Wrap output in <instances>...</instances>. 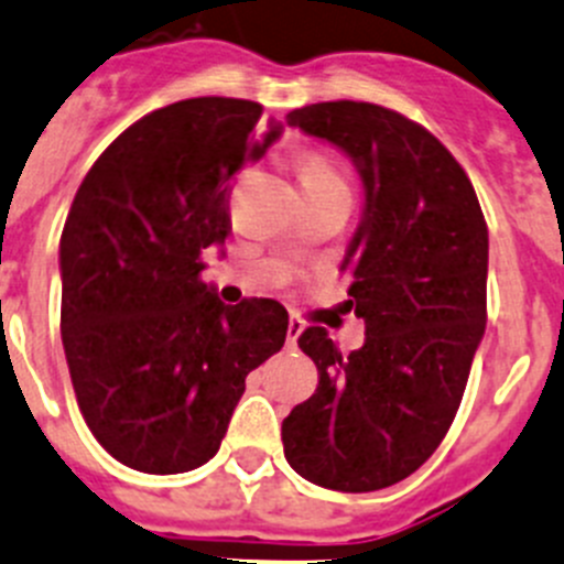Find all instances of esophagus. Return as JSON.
<instances>
[{
    "mask_svg": "<svg viewBox=\"0 0 564 564\" xmlns=\"http://www.w3.org/2000/svg\"><path fill=\"white\" fill-rule=\"evenodd\" d=\"M304 332V324L299 318H288V343H291V346H296V340H299V335H302Z\"/></svg>",
    "mask_w": 564,
    "mask_h": 564,
    "instance_id": "esophagus-1",
    "label": "esophagus"
}]
</instances>
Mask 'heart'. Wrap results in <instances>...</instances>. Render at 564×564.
Here are the masks:
<instances>
[{"mask_svg": "<svg viewBox=\"0 0 564 564\" xmlns=\"http://www.w3.org/2000/svg\"><path fill=\"white\" fill-rule=\"evenodd\" d=\"M299 182L304 185H313V187H348L346 185V176L340 174L335 163H332L326 154L321 152H304L299 158Z\"/></svg>", "mask_w": 564, "mask_h": 564, "instance_id": "obj_1", "label": "heart"}]
</instances>
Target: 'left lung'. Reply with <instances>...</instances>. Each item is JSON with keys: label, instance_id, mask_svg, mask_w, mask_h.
I'll use <instances>...</instances> for the list:
<instances>
[{"label": "left lung", "instance_id": "1", "mask_svg": "<svg viewBox=\"0 0 564 564\" xmlns=\"http://www.w3.org/2000/svg\"><path fill=\"white\" fill-rule=\"evenodd\" d=\"M285 121L346 152L366 187L343 260L366 343L343 357L324 326L302 332L318 388L282 421L285 459L329 490H382L432 457L459 410L487 324V224L463 165L401 112L340 99Z\"/></svg>", "mask_w": 564, "mask_h": 564}]
</instances>
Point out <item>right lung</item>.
I'll return each instance as SVG.
<instances>
[{
	"label": "right lung",
	"instance_id": "1",
	"mask_svg": "<svg viewBox=\"0 0 564 564\" xmlns=\"http://www.w3.org/2000/svg\"><path fill=\"white\" fill-rule=\"evenodd\" d=\"M262 105L182 99L90 165L61 235V332L79 412L110 457L185 474L216 457L246 377L285 346L273 299L224 304L202 251L229 229L235 171L282 135Z\"/></svg>",
	"mask_w": 564,
	"mask_h": 564
}]
</instances>
